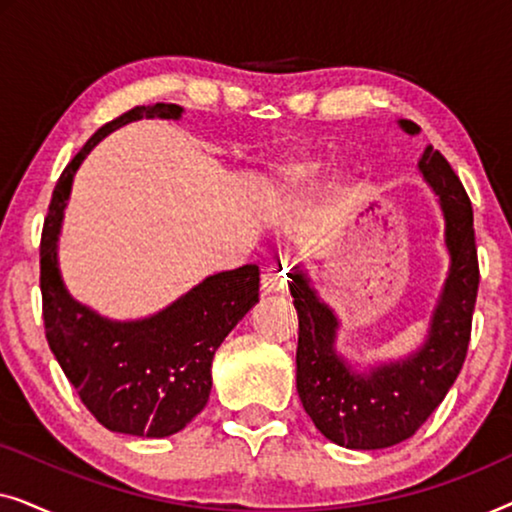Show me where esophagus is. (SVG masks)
Instances as JSON below:
<instances>
[{
    "instance_id": "esophagus-1",
    "label": "esophagus",
    "mask_w": 512,
    "mask_h": 512,
    "mask_svg": "<svg viewBox=\"0 0 512 512\" xmlns=\"http://www.w3.org/2000/svg\"><path fill=\"white\" fill-rule=\"evenodd\" d=\"M261 289L265 296L286 291V263H272L261 279Z\"/></svg>"
}]
</instances>
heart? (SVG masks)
Returning <instances> with one entry per match:
<instances>
[{
  "instance_id": "1",
  "label": "heart",
  "mask_w": 512,
  "mask_h": 512,
  "mask_svg": "<svg viewBox=\"0 0 512 512\" xmlns=\"http://www.w3.org/2000/svg\"><path fill=\"white\" fill-rule=\"evenodd\" d=\"M333 170V163L328 158H300L293 163L279 167L268 181V198L275 207L289 209L305 200L307 195L328 179Z\"/></svg>"
}]
</instances>
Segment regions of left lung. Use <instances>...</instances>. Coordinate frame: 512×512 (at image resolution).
Wrapping results in <instances>:
<instances>
[{"mask_svg":"<svg viewBox=\"0 0 512 512\" xmlns=\"http://www.w3.org/2000/svg\"><path fill=\"white\" fill-rule=\"evenodd\" d=\"M403 132L419 125L401 118ZM419 172L438 195L445 219L450 268L429 319V331L415 352L356 370L338 349L340 319L296 265L289 272L298 310L296 389L314 426L349 450H382L403 443L422 426L457 380L464 366L480 270L475 249L473 207L443 153L426 146Z\"/></svg>","mask_w":512,"mask_h":512,"instance_id":"1","label":"left lung"}]
</instances>
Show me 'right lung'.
I'll return each mask as SVG.
<instances>
[{
	"label": "right lung",
	"instance_id": "add662e5",
	"mask_svg": "<svg viewBox=\"0 0 512 512\" xmlns=\"http://www.w3.org/2000/svg\"><path fill=\"white\" fill-rule=\"evenodd\" d=\"M181 114L179 104L158 102L102 125L60 174L41 233L48 347L97 422L139 438L172 436L205 408L216 349L258 303V265L209 275L151 317L116 321L72 298L60 275L58 240L74 174L88 153L125 123L179 121Z\"/></svg>",
	"mask_w": 512,
	"mask_h": 512
}]
</instances>
